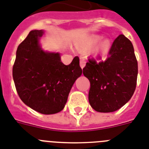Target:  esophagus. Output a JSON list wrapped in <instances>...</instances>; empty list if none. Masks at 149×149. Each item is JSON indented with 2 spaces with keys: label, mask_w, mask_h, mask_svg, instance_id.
Here are the masks:
<instances>
[{
  "label": "esophagus",
  "mask_w": 149,
  "mask_h": 149,
  "mask_svg": "<svg viewBox=\"0 0 149 149\" xmlns=\"http://www.w3.org/2000/svg\"><path fill=\"white\" fill-rule=\"evenodd\" d=\"M86 61L84 60H80V66H81V68L82 69H83L84 68V67H85V66H86Z\"/></svg>",
  "instance_id": "obj_1"
}]
</instances>
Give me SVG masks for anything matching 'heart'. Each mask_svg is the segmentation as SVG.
I'll return each instance as SVG.
<instances>
[{
	"mask_svg": "<svg viewBox=\"0 0 149 149\" xmlns=\"http://www.w3.org/2000/svg\"><path fill=\"white\" fill-rule=\"evenodd\" d=\"M101 38H102V37L99 36V35H93V36L88 37L80 43V47L85 50L89 49L101 40ZM110 48H111L110 40L103 39L94 47V48L92 50V54L95 55V56L105 57L109 54Z\"/></svg>",
	"mask_w": 149,
	"mask_h": 149,
	"instance_id": "heart-1",
	"label": "heart"
}]
</instances>
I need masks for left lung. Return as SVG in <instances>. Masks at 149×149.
Returning a JSON list of instances; mask_svg holds the SVG:
<instances>
[{"label":"left lung","instance_id":"8db88e82","mask_svg":"<svg viewBox=\"0 0 149 149\" xmlns=\"http://www.w3.org/2000/svg\"><path fill=\"white\" fill-rule=\"evenodd\" d=\"M83 70L90 82L89 102L92 108L100 112L116 111L129 102L136 87L138 62L132 43L119 35L106 60L89 59Z\"/></svg>","mask_w":149,"mask_h":149}]
</instances>
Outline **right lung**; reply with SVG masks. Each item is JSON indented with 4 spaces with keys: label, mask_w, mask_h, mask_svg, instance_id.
Listing matches in <instances>:
<instances>
[{
    "label": "right lung",
    "mask_w": 149,
    "mask_h": 149,
    "mask_svg": "<svg viewBox=\"0 0 149 149\" xmlns=\"http://www.w3.org/2000/svg\"><path fill=\"white\" fill-rule=\"evenodd\" d=\"M43 31H32L17 49L13 78L18 95L42 114H55L66 105L73 83L82 74L79 59L64 65L60 54L43 51L39 44Z\"/></svg>",
    "instance_id": "add662e5"
}]
</instances>
